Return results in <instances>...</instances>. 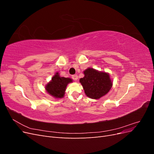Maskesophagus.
Returning a JSON list of instances; mask_svg holds the SVG:
<instances>
[{
	"label": "esophagus",
	"instance_id": "obj_1",
	"mask_svg": "<svg viewBox=\"0 0 154 154\" xmlns=\"http://www.w3.org/2000/svg\"><path fill=\"white\" fill-rule=\"evenodd\" d=\"M72 78L73 79V80H74V81L78 80V75H77V74H74V75H72Z\"/></svg>",
	"mask_w": 154,
	"mask_h": 154
}]
</instances>
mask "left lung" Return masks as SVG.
I'll list each match as a JSON object with an SVG mask.
<instances>
[{"label": "left lung", "instance_id": "left-lung-1", "mask_svg": "<svg viewBox=\"0 0 154 154\" xmlns=\"http://www.w3.org/2000/svg\"><path fill=\"white\" fill-rule=\"evenodd\" d=\"M84 77L80 79L87 96L97 100L109 92L112 86L109 73L89 67L83 71Z\"/></svg>", "mask_w": 154, "mask_h": 154}]
</instances>
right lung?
<instances>
[{
	"label": "right lung",
	"mask_w": 154,
	"mask_h": 154,
	"mask_svg": "<svg viewBox=\"0 0 154 154\" xmlns=\"http://www.w3.org/2000/svg\"><path fill=\"white\" fill-rule=\"evenodd\" d=\"M71 82H72V79L61 77L58 72H56L51 80L46 85L45 90L55 98H62L67 85Z\"/></svg>",
	"instance_id": "right-lung-1"
}]
</instances>
